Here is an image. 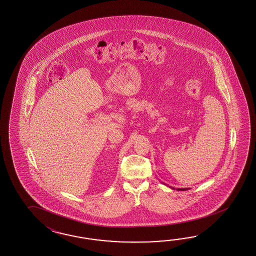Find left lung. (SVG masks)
I'll list each match as a JSON object with an SVG mask.
<instances>
[{
    "instance_id": "8db88e82",
    "label": "left lung",
    "mask_w": 256,
    "mask_h": 256,
    "mask_svg": "<svg viewBox=\"0 0 256 256\" xmlns=\"http://www.w3.org/2000/svg\"><path fill=\"white\" fill-rule=\"evenodd\" d=\"M178 190H186V189H178Z\"/></svg>"
}]
</instances>
